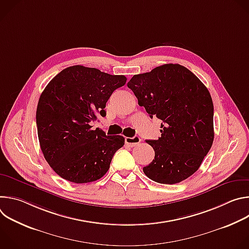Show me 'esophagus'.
I'll return each instance as SVG.
<instances>
[{
  "label": "esophagus",
  "mask_w": 249,
  "mask_h": 249,
  "mask_svg": "<svg viewBox=\"0 0 249 249\" xmlns=\"http://www.w3.org/2000/svg\"><path fill=\"white\" fill-rule=\"evenodd\" d=\"M141 143V139L140 137L138 136H135V137H126L125 138V144L128 145L129 147H135L137 145H139Z\"/></svg>",
  "instance_id": "34e87169"
}]
</instances>
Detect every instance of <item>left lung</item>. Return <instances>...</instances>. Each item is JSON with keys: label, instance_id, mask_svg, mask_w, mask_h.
Wrapping results in <instances>:
<instances>
[{"label": "left lung", "instance_id": "8db88e82", "mask_svg": "<svg viewBox=\"0 0 249 249\" xmlns=\"http://www.w3.org/2000/svg\"><path fill=\"white\" fill-rule=\"evenodd\" d=\"M127 86L150 117L162 121L161 136L147 141L155 159L144 173L161 184L185 180L198 170L214 141V105L208 89L179 64L135 75Z\"/></svg>", "mask_w": 249, "mask_h": 249}]
</instances>
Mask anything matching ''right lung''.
<instances>
[{
	"label": "right lung",
	"mask_w": 249,
	"mask_h": 249,
	"mask_svg": "<svg viewBox=\"0 0 249 249\" xmlns=\"http://www.w3.org/2000/svg\"><path fill=\"white\" fill-rule=\"evenodd\" d=\"M126 81L122 75L76 65L61 71L42 91L36 109L39 144L46 161L62 178L88 183L109 169L125 139L92 130L90 123L106 115V102Z\"/></svg>",
	"instance_id": "right-lung-1"
}]
</instances>
